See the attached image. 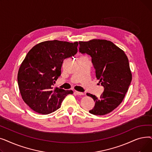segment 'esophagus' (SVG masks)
<instances>
[{
  "label": "esophagus",
  "mask_w": 152,
  "mask_h": 152,
  "mask_svg": "<svg viewBox=\"0 0 152 152\" xmlns=\"http://www.w3.org/2000/svg\"><path fill=\"white\" fill-rule=\"evenodd\" d=\"M75 93L76 95H83V92H78V91H75Z\"/></svg>",
  "instance_id": "34e87169"
}]
</instances>
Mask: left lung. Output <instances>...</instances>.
<instances>
[{
    "label": "left lung",
    "instance_id": "1",
    "mask_svg": "<svg viewBox=\"0 0 152 152\" xmlns=\"http://www.w3.org/2000/svg\"><path fill=\"white\" fill-rule=\"evenodd\" d=\"M79 44V52L91 55L96 77L104 87L99 98L87 93L95 102L89 113L107 115L120 105L129 89L132 73L128 58L122 49L107 40L94 39Z\"/></svg>",
    "mask_w": 152,
    "mask_h": 152
}]
</instances>
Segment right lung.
Segmentation results:
<instances>
[{
	"mask_svg": "<svg viewBox=\"0 0 152 152\" xmlns=\"http://www.w3.org/2000/svg\"><path fill=\"white\" fill-rule=\"evenodd\" d=\"M78 42L58 40L47 41L34 45L21 63L18 84L21 97L36 113L47 115L60 108L67 95L73 91L53 88L61 75L64 59L77 52Z\"/></svg>",
	"mask_w": 152,
	"mask_h": 152,
	"instance_id": "1",
	"label": "right lung"
}]
</instances>
